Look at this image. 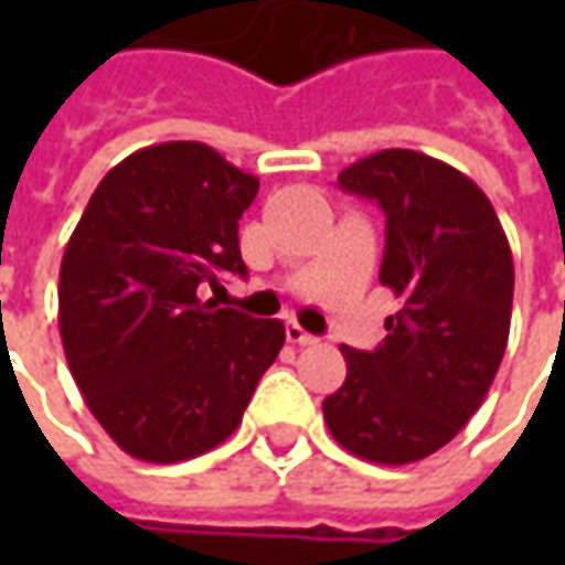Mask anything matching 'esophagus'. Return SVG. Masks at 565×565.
Segmentation results:
<instances>
[{"instance_id":"34e87169","label":"esophagus","mask_w":565,"mask_h":565,"mask_svg":"<svg viewBox=\"0 0 565 565\" xmlns=\"http://www.w3.org/2000/svg\"><path fill=\"white\" fill-rule=\"evenodd\" d=\"M286 339L292 342V345H317V337L315 333H308L301 323H286Z\"/></svg>"}]
</instances>
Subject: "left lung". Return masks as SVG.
<instances>
[{
  "mask_svg": "<svg viewBox=\"0 0 565 565\" xmlns=\"http://www.w3.org/2000/svg\"><path fill=\"white\" fill-rule=\"evenodd\" d=\"M339 188L386 213L380 282L399 311L374 352L342 345L345 380L323 399L339 446L408 466L446 446L481 408L507 352L512 250L488 194L418 150H380Z\"/></svg>",
  "mask_w": 565,
  "mask_h": 565,
  "instance_id": "left-lung-1",
  "label": "left lung"
}]
</instances>
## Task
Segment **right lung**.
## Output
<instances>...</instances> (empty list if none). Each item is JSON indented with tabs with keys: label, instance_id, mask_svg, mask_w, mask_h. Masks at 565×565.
Segmentation results:
<instances>
[{
	"label": "right lung",
	"instance_id": "add662e5",
	"mask_svg": "<svg viewBox=\"0 0 565 565\" xmlns=\"http://www.w3.org/2000/svg\"><path fill=\"white\" fill-rule=\"evenodd\" d=\"M257 175L201 141L135 150L106 172L58 270V333L81 396L141 462H185L242 424L286 327L201 301L245 276L238 220Z\"/></svg>",
	"mask_w": 565,
	"mask_h": 565
}]
</instances>
